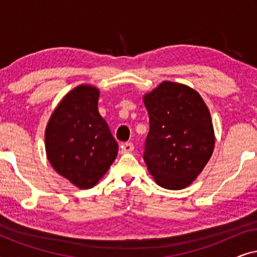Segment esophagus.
Returning <instances> with one entry per match:
<instances>
[{"label": "esophagus", "mask_w": 257, "mask_h": 257, "mask_svg": "<svg viewBox=\"0 0 257 257\" xmlns=\"http://www.w3.org/2000/svg\"><path fill=\"white\" fill-rule=\"evenodd\" d=\"M133 150H135V146L132 143H124L121 145V153H130Z\"/></svg>", "instance_id": "34e87169"}]
</instances>
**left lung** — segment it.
<instances>
[{
    "label": "left lung",
    "instance_id": "obj_1",
    "mask_svg": "<svg viewBox=\"0 0 257 257\" xmlns=\"http://www.w3.org/2000/svg\"><path fill=\"white\" fill-rule=\"evenodd\" d=\"M150 117L144 160L159 186L187 187L212 157L215 137L208 107L187 85L163 82L144 96Z\"/></svg>",
    "mask_w": 257,
    "mask_h": 257
}]
</instances>
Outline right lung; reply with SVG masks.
I'll return each mask as SVG.
<instances>
[{"mask_svg":"<svg viewBox=\"0 0 257 257\" xmlns=\"http://www.w3.org/2000/svg\"><path fill=\"white\" fill-rule=\"evenodd\" d=\"M99 90L79 85L52 112L45 128L49 163L78 188H91L118 154V144L98 112Z\"/></svg>","mask_w":257,"mask_h":257,"instance_id":"add662e5","label":"right lung"}]
</instances>
